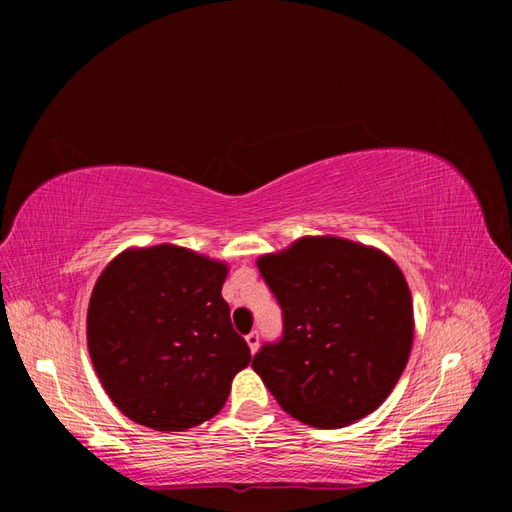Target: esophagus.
Listing matches in <instances>:
<instances>
[{
	"instance_id": "esophagus-1",
	"label": "esophagus",
	"mask_w": 512,
	"mask_h": 512,
	"mask_svg": "<svg viewBox=\"0 0 512 512\" xmlns=\"http://www.w3.org/2000/svg\"><path fill=\"white\" fill-rule=\"evenodd\" d=\"M246 343H248V347H250V352H257V347H259V332H250V334H246Z\"/></svg>"
}]
</instances>
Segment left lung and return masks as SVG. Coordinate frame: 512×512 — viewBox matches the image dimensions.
Returning a JSON list of instances; mask_svg holds the SVG:
<instances>
[{
    "label": "left lung",
    "mask_w": 512,
    "mask_h": 512,
    "mask_svg": "<svg viewBox=\"0 0 512 512\" xmlns=\"http://www.w3.org/2000/svg\"><path fill=\"white\" fill-rule=\"evenodd\" d=\"M257 268L284 328L259 347L253 369L281 409L319 429L372 413L411 352V292L400 268L339 237H303Z\"/></svg>",
    "instance_id": "left-lung-1"
}]
</instances>
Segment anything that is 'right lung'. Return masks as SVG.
<instances>
[{"instance_id":"add662e5","label":"right lung","mask_w":512,"mask_h":512,"mask_svg":"<svg viewBox=\"0 0 512 512\" xmlns=\"http://www.w3.org/2000/svg\"><path fill=\"white\" fill-rule=\"evenodd\" d=\"M226 266L187 248L125 250L103 270L88 308L96 374L127 418L184 431L224 407L250 363L222 299Z\"/></svg>"}]
</instances>
